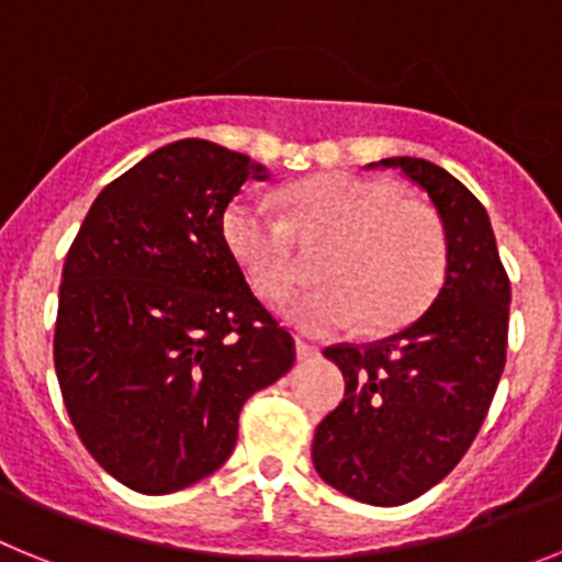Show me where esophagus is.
Instances as JSON below:
<instances>
[{
    "instance_id": "1",
    "label": "esophagus",
    "mask_w": 562,
    "mask_h": 562,
    "mask_svg": "<svg viewBox=\"0 0 562 562\" xmlns=\"http://www.w3.org/2000/svg\"><path fill=\"white\" fill-rule=\"evenodd\" d=\"M296 356H300V362H311V359L319 356V348L308 339H296Z\"/></svg>"
}]
</instances>
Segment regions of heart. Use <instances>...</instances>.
<instances>
[{"label": "heart", "mask_w": 562, "mask_h": 562, "mask_svg": "<svg viewBox=\"0 0 562 562\" xmlns=\"http://www.w3.org/2000/svg\"><path fill=\"white\" fill-rule=\"evenodd\" d=\"M285 217L243 194L223 212V243L251 288L280 300L296 280L294 240L325 243L316 277L282 305L296 330L314 336L368 325L396 328L436 294L447 268V240L438 214L396 187L334 172L300 180L280 194Z\"/></svg>", "instance_id": "obj_1"}]
</instances>
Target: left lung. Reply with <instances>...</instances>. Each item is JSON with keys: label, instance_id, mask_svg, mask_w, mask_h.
Wrapping results in <instances>:
<instances>
[{"label": "left lung", "instance_id": "obj_1", "mask_svg": "<svg viewBox=\"0 0 562 562\" xmlns=\"http://www.w3.org/2000/svg\"><path fill=\"white\" fill-rule=\"evenodd\" d=\"M427 192L447 240L436 300L398 334L325 350L345 398L322 418L314 467L341 495L402 506L456 470L506 364L512 288L481 200L424 158H384Z\"/></svg>", "mask_w": 562, "mask_h": 562}]
</instances>
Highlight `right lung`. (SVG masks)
<instances>
[{
    "label": "right lung",
    "mask_w": 562,
    "mask_h": 562,
    "mask_svg": "<svg viewBox=\"0 0 562 562\" xmlns=\"http://www.w3.org/2000/svg\"><path fill=\"white\" fill-rule=\"evenodd\" d=\"M262 164L183 138L115 178L67 251L53 359L78 438L144 495L226 463L248 396L294 368V339L251 294L223 212Z\"/></svg>",
    "instance_id": "1"
}]
</instances>
